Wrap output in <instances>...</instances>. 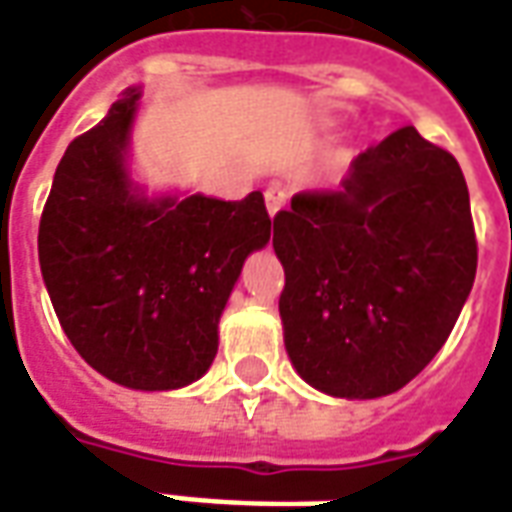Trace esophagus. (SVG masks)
I'll return each mask as SVG.
<instances>
[{
  "label": "esophagus",
  "instance_id": "esophagus-1",
  "mask_svg": "<svg viewBox=\"0 0 512 512\" xmlns=\"http://www.w3.org/2000/svg\"><path fill=\"white\" fill-rule=\"evenodd\" d=\"M264 201H267V212H270V217L278 215L286 204V192L273 184V187H267V192H264Z\"/></svg>",
  "mask_w": 512,
  "mask_h": 512
}]
</instances>
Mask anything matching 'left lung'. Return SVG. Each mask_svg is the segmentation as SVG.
Listing matches in <instances>:
<instances>
[{"instance_id": "8db88e82", "label": "left lung", "mask_w": 512, "mask_h": 512, "mask_svg": "<svg viewBox=\"0 0 512 512\" xmlns=\"http://www.w3.org/2000/svg\"><path fill=\"white\" fill-rule=\"evenodd\" d=\"M286 353L308 386L375 400L411 383L455 328L477 273L458 159L413 126L353 159L339 190L273 220Z\"/></svg>"}]
</instances>
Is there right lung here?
I'll return each instance as SVG.
<instances>
[{
	"label": "right lung",
	"instance_id": "right-lung-1",
	"mask_svg": "<svg viewBox=\"0 0 512 512\" xmlns=\"http://www.w3.org/2000/svg\"><path fill=\"white\" fill-rule=\"evenodd\" d=\"M140 88L65 148L38 231L54 314L96 372L181 389L217 355V322L253 250L270 242L262 192L146 198L126 168Z\"/></svg>",
	"mask_w": 512,
	"mask_h": 512
}]
</instances>
